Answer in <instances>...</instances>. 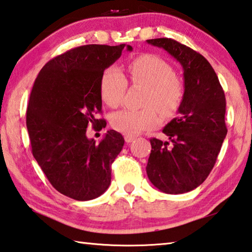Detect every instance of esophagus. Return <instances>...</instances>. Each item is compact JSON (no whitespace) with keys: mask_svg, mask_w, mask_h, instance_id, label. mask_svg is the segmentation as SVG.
Instances as JSON below:
<instances>
[{"mask_svg":"<svg viewBox=\"0 0 252 252\" xmlns=\"http://www.w3.org/2000/svg\"><path fill=\"white\" fill-rule=\"evenodd\" d=\"M134 139H135L134 136H128V135H126V136H125V142H126L127 144H128V143H131V142H133Z\"/></svg>","mask_w":252,"mask_h":252,"instance_id":"1","label":"esophagus"}]
</instances>
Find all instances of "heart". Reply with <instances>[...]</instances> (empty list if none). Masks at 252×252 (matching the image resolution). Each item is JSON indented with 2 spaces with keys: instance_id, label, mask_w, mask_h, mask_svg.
Listing matches in <instances>:
<instances>
[{
  "instance_id": "obj_1",
  "label": "heart",
  "mask_w": 252,
  "mask_h": 252,
  "mask_svg": "<svg viewBox=\"0 0 252 252\" xmlns=\"http://www.w3.org/2000/svg\"><path fill=\"white\" fill-rule=\"evenodd\" d=\"M128 73L134 85L147 88L143 103L146 108L119 110L112 115L110 124L114 129L134 136L159 125L161 118L158 110L164 117L173 116L183 103L185 87L174 68L155 55L133 60L128 65ZM127 85L128 82L122 70L110 66L100 78L101 98L109 107H118L125 97Z\"/></svg>"
}]
</instances>
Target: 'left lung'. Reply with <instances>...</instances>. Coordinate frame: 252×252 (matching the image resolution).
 <instances>
[{
    "mask_svg": "<svg viewBox=\"0 0 252 252\" xmlns=\"http://www.w3.org/2000/svg\"><path fill=\"white\" fill-rule=\"evenodd\" d=\"M174 56L184 69L185 95L178 116L162 129L170 142L151 138L146 171L156 188L185 193L205 182L227 135L226 97L213 66L199 53L175 39H147Z\"/></svg>",
    "mask_w": 252,
    "mask_h": 252,
    "instance_id": "obj_1",
    "label": "left lung"
}]
</instances>
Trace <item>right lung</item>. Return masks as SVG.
Masks as SVG:
<instances>
[{"label":"right lung","instance_id":"obj_1","mask_svg":"<svg viewBox=\"0 0 252 252\" xmlns=\"http://www.w3.org/2000/svg\"><path fill=\"white\" fill-rule=\"evenodd\" d=\"M124 47L72 48L43 66L31 92L26 127L33 156L52 186L75 200H91L106 191L110 167L125 143L112 129L99 144L86 136L91 124L95 130L106 126L104 119L95 118L101 113L100 78Z\"/></svg>","mask_w":252,"mask_h":252}]
</instances>
